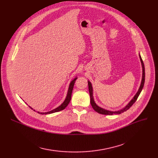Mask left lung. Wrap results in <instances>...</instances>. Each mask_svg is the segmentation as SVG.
Returning a JSON list of instances; mask_svg holds the SVG:
<instances>
[{
  "instance_id": "1",
  "label": "left lung",
  "mask_w": 158,
  "mask_h": 158,
  "mask_svg": "<svg viewBox=\"0 0 158 158\" xmlns=\"http://www.w3.org/2000/svg\"><path fill=\"white\" fill-rule=\"evenodd\" d=\"M139 58H140V61H141V63H142V70H143V72H142V82H141V85H140V86H139V88L138 91V92L136 93V94L135 95L134 98L132 99V100L129 102V103L124 107V108H123L122 110H120V111H108V110H104L103 108H101V107H100L99 106H98L95 101H94V97H93V88H92V84H91V82L89 81H88V89H89V95H90V103H91V105H92V107L94 108V110L97 111V113H100V114H106V115H112L113 114H120L124 111H127V110H129L130 107L133 105V104L136 102V101L137 100V98L138 97V96L139 95L141 92H142V90L143 88V86H144V83H145V66H144V64H143V60L142 59V57H141L140 55L139 54Z\"/></svg>"
}]
</instances>
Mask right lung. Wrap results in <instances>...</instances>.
I'll use <instances>...</instances> for the list:
<instances>
[{
    "instance_id": "obj_1",
    "label": "right lung",
    "mask_w": 158,
    "mask_h": 158,
    "mask_svg": "<svg viewBox=\"0 0 158 158\" xmlns=\"http://www.w3.org/2000/svg\"><path fill=\"white\" fill-rule=\"evenodd\" d=\"M77 79V77L75 78L73 81H71L70 84V86H69V90H68V93H67V95H66V97L65 98L64 101L63 102V104L60 106L59 107H57V108L52 110V111H50L48 112H46V113H40V112H38V113L40 114H51V113H56V112H57V111H60L61 110H63L65 107L68 106V104H69L70 100H71V97H72V90H73V86H74V83L75 82H76V80ZM30 107V106H29ZM31 108L32 110H33L32 107H31ZM35 111V110H34Z\"/></svg>"
}]
</instances>
